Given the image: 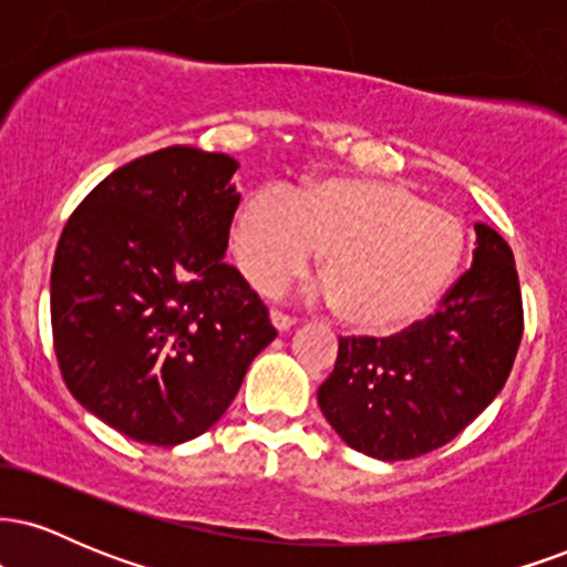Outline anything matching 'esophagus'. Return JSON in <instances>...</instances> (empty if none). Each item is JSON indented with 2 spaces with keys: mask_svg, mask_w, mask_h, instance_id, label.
Listing matches in <instances>:
<instances>
[{
  "mask_svg": "<svg viewBox=\"0 0 567 567\" xmlns=\"http://www.w3.org/2000/svg\"><path fill=\"white\" fill-rule=\"evenodd\" d=\"M269 317H271V324H275L279 333H285V330H290L292 324H296V320H292L290 315H285V311H279V309H271Z\"/></svg>",
  "mask_w": 567,
  "mask_h": 567,
  "instance_id": "esophagus-1",
  "label": "esophagus"
}]
</instances>
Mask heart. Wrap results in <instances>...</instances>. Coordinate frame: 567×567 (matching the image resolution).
Wrapping results in <instances>:
<instances>
[{
    "mask_svg": "<svg viewBox=\"0 0 567 567\" xmlns=\"http://www.w3.org/2000/svg\"><path fill=\"white\" fill-rule=\"evenodd\" d=\"M231 247L247 282L275 292L317 250L324 298L360 333L386 336L432 309L464 252L453 213L383 178H317L296 192L258 188L243 202Z\"/></svg>",
    "mask_w": 567,
    "mask_h": 567,
    "instance_id": "obj_1",
    "label": "heart"
}]
</instances>
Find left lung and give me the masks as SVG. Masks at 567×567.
I'll use <instances>...</instances> for the list:
<instances>
[{"label":"left lung","mask_w":567,"mask_h":567,"mask_svg":"<svg viewBox=\"0 0 567 567\" xmlns=\"http://www.w3.org/2000/svg\"><path fill=\"white\" fill-rule=\"evenodd\" d=\"M474 264L434 315L389 338L338 341L333 373L317 392L322 415L354 451L419 458L458 437L496 400L523 338L514 252L477 224Z\"/></svg>","instance_id":"left-lung-1"}]
</instances>
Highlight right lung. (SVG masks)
Masks as SVG:
<instances>
[{
    "instance_id": "1",
    "label": "right lung",
    "mask_w": 567,
    "mask_h": 567,
    "mask_svg": "<svg viewBox=\"0 0 567 567\" xmlns=\"http://www.w3.org/2000/svg\"><path fill=\"white\" fill-rule=\"evenodd\" d=\"M237 162L167 146L122 165L63 226L50 275L53 347L69 392L130 440L207 432L277 330L224 264Z\"/></svg>"
}]
</instances>
